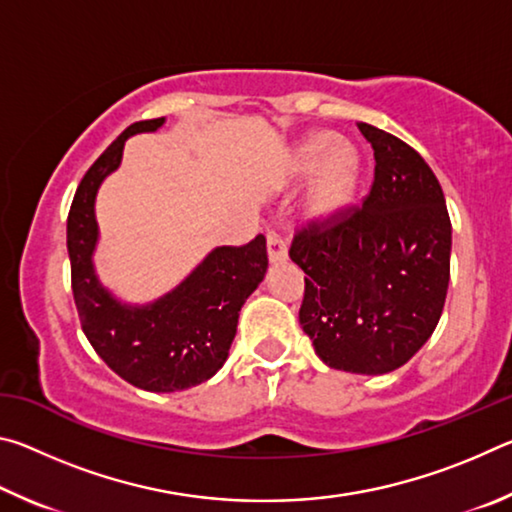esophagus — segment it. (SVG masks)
Masks as SVG:
<instances>
[{
  "mask_svg": "<svg viewBox=\"0 0 512 512\" xmlns=\"http://www.w3.org/2000/svg\"><path fill=\"white\" fill-rule=\"evenodd\" d=\"M266 246H268V259H271L273 264H282L289 259L287 239H284L282 235H277V232H271V235L266 237Z\"/></svg>",
  "mask_w": 512,
  "mask_h": 512,
  "instance_id": "esophagus-1",
  "label": "esophagus"
}]
</instances>
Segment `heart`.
<instances>
[{"mask_svg": "<svg viewBox=\"0 0 512 512\" xmlns=\"http://www.w3.org/2000/svg\"><path fill=\"white\" fill-rule=\"evenodd\" d=\"M316 178L305 198L307 216L314 221H329L345 210L359 180L361 160L352 146L339 144L334 133H311L291 153L289 176L293 180Z\"/></svg>", "mask_w": 512, "mask_h": 512, "instance_id": "1", "label": "heart"}]
</instances>
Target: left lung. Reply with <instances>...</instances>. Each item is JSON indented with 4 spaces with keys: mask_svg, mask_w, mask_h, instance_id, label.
Returning <instances> with one entry per match:
<instances>
[{
    "mask_svg": "<svg viewBox=\"0 0 512 512\" xmlns=\"http://www.w3.org/2000/svg\"><path fill=\"white\" fill-rule=\"evenodd\" d=\"M375 180L363 205L307 223L289 257L305 271L300 325L329 368L384 375L436 329L449 287L443 189L422 155L370 124Z\"/></svg>",
    "mask_w": 512,
    "mask_h": 512,
    "instance_id": "1",
    "label": "left lung"
}]
</instances>
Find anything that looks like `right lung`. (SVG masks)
<instances>
[{
	"label": "right lung",
	"mask_w": 512,
	"mask_h": 512,
	"mask_svg": "<svg viewBox=\"0 0 512 512\" xmlns=\"http://www.w3.org/2000/svg\"><path fill=\"white\" fill-rule=\"evenodd\" d=\"M162 124L164 117L128 126L85 173L67 216L72 291L83 332L110 370L151 393L185 391L216 375L235 341L239 311L268 266L266 239L257 235L244 246L214 248L151 305H124L99 282L92 262L99 241V185L119 167L128 137L158 131Z\"/></svg>",
	"instance_id": "obj_1"
}]
</instances>
